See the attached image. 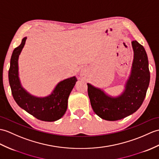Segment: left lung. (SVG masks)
Returning <instances> with one entry per match:
<instances>
[{
	"instance_id": "obj_1",
	"label": "left lung",
	"mask_w": 159,
	"mask_h": 159,
	"mask_svg": "<svg viewBox=\"0 0 159 159\" xmlns=\"http://www.w3.org/2000/svg\"><path fill=\"white\" fill-rule=\"evenodd\" d=\"M131 70L125 91L118 97L107 95L101 89L87 83L88 95L94 112L102 119L118 120L131 115L142 106L150 83L148 59L145 49L134 40Z\"/></svg>"
}]
</instances>
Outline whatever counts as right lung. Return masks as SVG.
<instances>
[{
	"label": "right lung",
	"mask_w": 159,
	"mask_h": 159,
	"mask_svg": "<svg viewBox=\"0 0 159 159\" xmlns=\"http://www.w3.org/2000/svg\"><path fill=\"white\" fill-rule=\"evenodd\" d=\"M27 37L13 51L9 70V81L13 99L20 108L36 119L47 122L59 120L68 107V99L77 79L76 76L60 81L48 96L39 98L29 93L21 86L18 72V59Z\"/></svg>",
	"instance_id": "1"
}]
</instances>
